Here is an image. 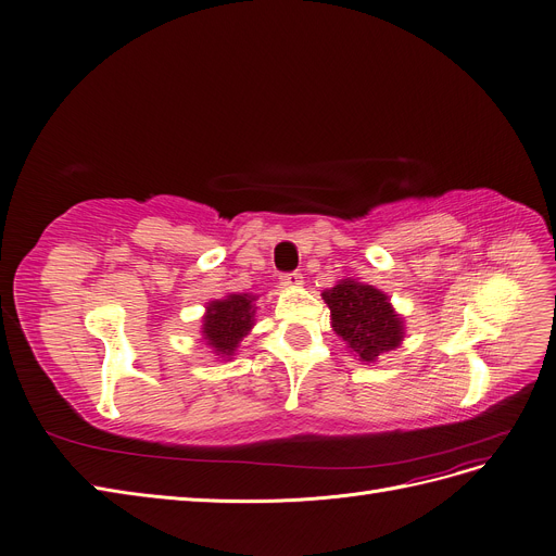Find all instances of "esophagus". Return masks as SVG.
<instances>
[{"mask_svg": "<svg viewBox=\"0 0 556 556\" xmlns=\"http://www.w3.org/2000/svg\"><path fill=\"white\" fill-rule=\"evenodd\" d=\"M281 283L290 286V288H298L304 283V277H302V273H286V275H281Z\"/></svg>", "mask_w": 556, "mask_h": 556, "instance_id": "1", "label": "esophagus"}]
</instances>
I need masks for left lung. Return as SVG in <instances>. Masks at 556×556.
<instances>
[{
  "label": "left lung",
  "mask_w": 556,
  "mask_h": 556,
  "mask_svg": "<svg viewBox=\"0 0 556 556\" xmlns=\"http://www.w3.org/2000/svg\"><path fill=\"white\" fill-rule=\"evenodd\" d=\"M323 300L331 308L333 331L363 365L376 363L378 356L401 344L403 317L392 308L383 290L356 279H340L325 290Z\"/></svg>",
  "instance_id": "obj_1"
}]
</instances>
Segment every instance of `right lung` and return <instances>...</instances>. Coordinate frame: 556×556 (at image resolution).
I'll list each match as a JSON object with an SVG mask.
<instances>
[{
  "label": "right lung",
  "instance_id": "add662e5",
  "mask_svg": "<svg viewBox=\"0 0 556 556\" xmlns=\"http://www.w3.org/2000/svg\"><path fill=\"white\" fill-rule=\"evenodd\" d=\"M254 295H227L207 304L202 317V340L214 354L229 358L254 327Z\"/></svg>",
  "mask_w": 556,
  "mask_h": 556
}]
</instances>
